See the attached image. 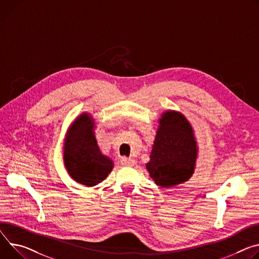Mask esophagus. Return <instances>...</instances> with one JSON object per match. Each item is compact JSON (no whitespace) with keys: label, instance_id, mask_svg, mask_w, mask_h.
Listing matches in <instances>:
<instances>
[{"label":"esophagus","instance_id":"1","mask_svg":"<svg viewBox=\"0 0 259 259\" xmlns=\"http://www.w3.org/2000/svg\"><path fill=\"white\" fill-rule=\"evenodd\" d=\"M121 162L124 166H133L135 164V160L133 158H127V157H123L121 159Z\"/></svg>","mask_w":259,"mask_h":259}]
</instances>
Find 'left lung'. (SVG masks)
<instances>
[{
    "mask_svg": "<svg viewBox=\"0 0 259 259\" xmlns=\"http://www.w3.org/2000/svg\"><path fill=\"white\" fill-rule=\"evenodd\" d=\"M197 145L186 117L174 110L162 113L147 169L162 188L177 186L194 172Z\"/></svg>",
    "mask_w": 259,
    "mask_h": 259,
    "instance_id": "obj_1",
    "label": "left lung"
}]
</instances>
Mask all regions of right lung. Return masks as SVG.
Returning <instances> with one entry per match:
<instances>
[{"label":"right lung","instance_id":"add662e5","mask_svg":"<svg viewBox=\"0 0 259 259\" xmlns=\"http://www.w3.org/2000/svg\"><path fill=\"white\" fill-rule=\"evenodd\" d=\"M94 127L91 115L80 114L70 126L64 146V162L68 174L87 187L105 180L113 167L111 159L99 150Z\"/></svg>","mask_w":259,"mask_h":259}]
</instances>
